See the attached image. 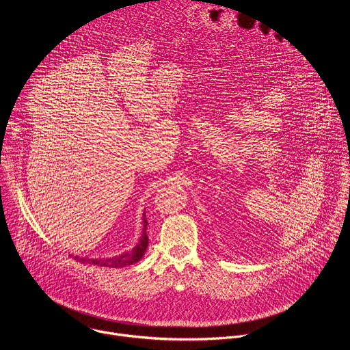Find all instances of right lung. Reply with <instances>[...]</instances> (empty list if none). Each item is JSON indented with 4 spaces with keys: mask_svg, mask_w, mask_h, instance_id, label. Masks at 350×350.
Here are the masks:
<instances>
[{
    "mask_svg": "<svg viewBox=\"0 0 350 350\" xmlns=\"http://www.w3.org/2000/svg\"><path fill=\"white\" fill-rule=\"evenodd\" d=\"M146 226H148V221H146V217H144V231H142L141 239L133 251H130L127 254H123L120 256H115L111 259H84V258H75V259H77L80 263L96 265V266H103V267H126V266L134 265L144 256V254L146 251V246H148Z\"/></svg>",
    "mask_w": 350,
    "mask_h": 350,
    "instance_id": "obj_1",
    "label": "right lung"
}]
</instances>
